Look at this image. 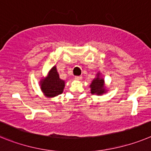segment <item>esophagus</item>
Masks as SVG:
<instances>
[{"instance_id":"esophagus-1","label":"esophagus","mask_w":151,"mask_h":151,"mask_svg":"<svg viewBox=\"0 0 151 151\" xmlns=\"http://www.w3.org/2000/svg\"><path fill=\"white\" fill-rule=\"evenodd\" d=\"M74 78H75V80H77V81H81V80L82 79V77H81V76H76Z\"/></svg>"}]
</instances>
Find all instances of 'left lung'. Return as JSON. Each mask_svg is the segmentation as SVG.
Segmentation results:
<instances>
[{"instance_id": "left-lung-1", "label": "left lung", "mask_w": 151, "mask_h": 151, "mask_svg": "<svg viewBox=\"0 0 151 151\" xmlns=\"http://www.w3.org/2000/svg\"><path fill=\"white\" fill-rule=\"evenodd\" d=\"M90 87L92 94L102 95L104 93H106V90L105 89L104 80L101 77L100 73H98L96 74V77L94 78L93 81H92Z\"/></svg>"}]
</instances>
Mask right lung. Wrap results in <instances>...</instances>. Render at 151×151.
Instances as JSON below:
<instances>
[{"instance_id":"obj_1","label":"right lung","mask_w":151,"mask_h":151,"mask_svg":"<svg viewBox=\"0 0 151 151\" xmlns=\"http://www.w3.org/2000/svg\"><path fill=\"white\" fill-rule=\"evenodd\" d=\"M40 85L42 91L45 96L54 97L62 93L65 82L60 79L56 66H54L49 70L48 76L40 81Z\"/></svg>"}]
</instances>
